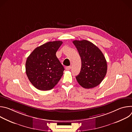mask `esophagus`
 <instances>
[{
  "mask_svg": "<svg viewBox=\"0 0 132 132\" xmlns=\"http://www.w3.org/2000/svg\"><path fill=\"white\" fill-rule=\"evenodd\" d=\"M70 68H71V67H70V66H67V67H66V68H65V69H66L67 70H70Z\"/></svg>",
  "mask_w": 132,
  "mask_h": 132,
  "instance_id": "obj_1",
  "label": "esophagus"
}]
</instances>
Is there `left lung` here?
Segmentation results:
<instances>
[{"label":"left lung","instance_id":"left-lung-1","mask_svg":"<svg viewBox=\"0 0 132 132\" xmlns=\"http://www.w3.org/2000/svg\"><path fill=\"white\" fill-rule=\"evenodd\" d=\"M77 48L81 60L80 73L76 76L83 88L90 89L98 86L107 71V64L103 53L95 44L87 40L72 42Z\"/></svg>","mask_w":132,"mask_h":132}]
</instances>
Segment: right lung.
I'll return each mask as SVG.
<instances>
[{"label": "right lung", "mask_w": 132, "mask_h": 132, "mask_svg": "<svg viewBox=\"0 0 132 132\" xmlns=\"http://www.w3.org/2000/svg\"><path fill=\"white\" fill-rule=\"evenodd\" d=\"M62 43L61 41L46 43L35 48L27 58L26 73L37 89H53L63 76L64 68L56 55Z\"/></svg>", "instance_id": "obj_1"}]
</instances>
